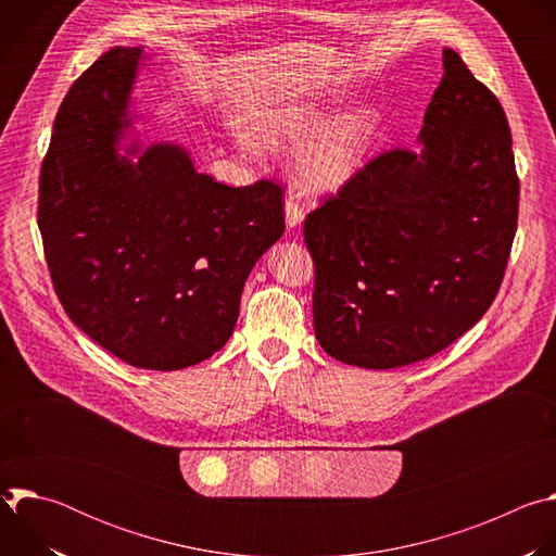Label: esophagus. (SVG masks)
I'll return each instance as SVG.
<instances>
[{
  "label": "esophagus",
  "mask_w": 556,
  "mask_h": 556,
  "mask_svg": "<svg viewBox=\"0 0 556 556\" xmlns=\"http://www.w3.org/2000/svg\"><path fill=\"white\" fill-rule=\"evenodd\" d=\"M303 217H305L303 206L296 202V198L292 193H288V198H286V224L290 228H294V226H299L303 222Z\"/></svg>",
  "instance_id": "34e87169"
}]
</instances>
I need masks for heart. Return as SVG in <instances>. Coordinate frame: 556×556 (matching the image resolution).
<instances>
[{"label": "heart", "mask_w": 556, "mask_h": 556, "mask_svg": "<svg viewBox=\"0 0 556 556\" xmlns=\"http://www.w3.org/2000/svg\"><path fill=\"white\" fill-rule=\"evenodd\" d=\"M328 121L330 112L316 103L283 101L253 116L251 134L270 147L299 142L307 135L294 153V174L307 189L330 191L361 172L380 131V116L371 108H358L324 128ZM242 144L251 149L253 140L242 136Z\"/></svg>", "instance_id": "b5f03b06"}]
</instances>
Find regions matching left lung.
<instances>
[{
  "label": "left lung",
  "instance_id": "obj_1",
  "mask_svg": "<svg viewBox=\"0 0 556 556\" xmlns=\"http://www.w3.org/2000/svg\"><path fill=\"white\" fill-rule=\"evenodd\" d=\"M422 149L369 161L303 222L314 334L337 361H425L478 324L510 257L519 178L497 97L444 48Z\"/></svg>",
  "mask_w": 556,
  "mask_h": 556
}]
</instances>
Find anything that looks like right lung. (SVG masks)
Instances as JSON below:
<instances>
[{
  "label": "right lung",
  "mask_w": 556,
  "mask_h": 556,
  "mask_svg": "<svg viewBox=\"0 0 556 556\" xmlns=\"http://www.w3.org/2000/svg\"><path fill=\"white\" fill-rule=\"evenodd\" d=\"M140 59L142 48L116 46L67 90L37 224L74 326L134 367L174 371L230 339L247 277L283 235V191L215 182L178 144L118 155Z\"/></svg>",
  "instance_id": "add662e5"
}]
</instances>
